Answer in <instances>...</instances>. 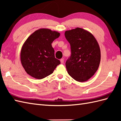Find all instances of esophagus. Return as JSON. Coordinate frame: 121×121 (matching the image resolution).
Returning <instances> with one entry per match:
<instances>
[{"instance_id": "34e87169", "label": "esophagus", "mask_w": 121, "mask_h": 121, "mask_svg": "<svg viewBox=\"0 0 121 121\" xmlns=\"http://www.w3.org/2000/svg\"><path fill=\"white\" fill-rule=\"evenodd\" d=\"M60 62H61V64H63L64 63V60H63V59H60Z\"/></svg>"}]
</instances>
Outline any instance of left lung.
<instances>
[{
  "mask_svg": "<svg viewBox=\"0 0 121 121\" xmlns=\"http://www.w3.org/2000/svg\"><path fill=\"white\" fill-rule=\"evenodd\" d=\"M65 35L71 49V56L65 63L68 74L76 81H88L100 65L101 52L98 43L91 33L82 28L66 30Z\"/></svg>",
  "mask_w": 121,
  "mask_h": 121,
  "instance_id": "1",
  "label": "left lung"
}]
</instances>
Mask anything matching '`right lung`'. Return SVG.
<instances>
[{"label":"right lung","instance_id":"1","mask_svg":"<svg viewBox=\"0 0 121 121\" xmlns=\"http://www.w3.org/2000/svg\"><path fill=\"white\" fill-rule=\"evenodd\" d=\"M57 31L40 29L30 35L23 45L20 59L26 72L40 79L53 73L60 61L55 58L51 43L60 36Z\"/></svg>","mask_w":121,"mask_h":121}]
</instances>
